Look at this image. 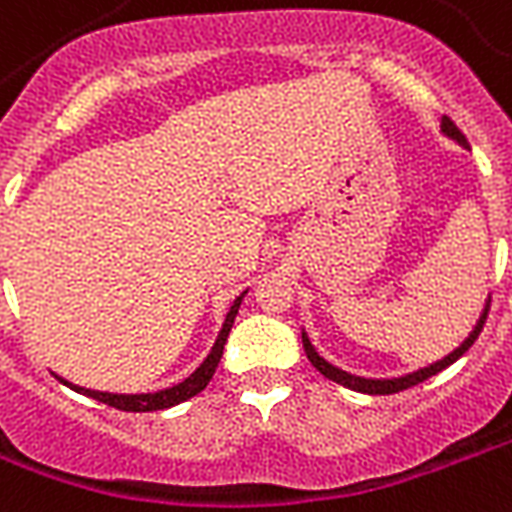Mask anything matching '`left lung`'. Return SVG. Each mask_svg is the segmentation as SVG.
<instances>
[{
	"mask_svg": "<svg viewBox=\"0 0 512 512\" xmlns=\"http://www.w3.org/2000/svg\"><path fill=\"white\" fill-rule=\"evenodd\" d=\"M440 131H443V136H448V139H454L459 147H467V139H464L462 131L454 126V120L443 117V120H440ZM489 303H491V298L486 300L483 314L478 317V322H475L473 333L467 335V338H464V341L459 343L454 351H451V354H446L443 360L432 362V365H427V368H419V370H413V373H405V376H397V378H365V376H354V373H346V370L335 368V365H330L325 357H319V351L311 346V341H308L306 330H303V349H306V357L311 360V365H314V368H317L322 376L330 378V381H335V384L346 386V389H354V392H362V395H395V392H403V389H411V386L421 384V381H427V378L438 376L440 370H446L448 365H454V362L462 357L464 351L473 346L475 338L481 335L483 322H486V314H489Z\"/></svg>",
	"mask_w": 512,
	"mask_h": 512,
	"instance_id": "left-lung-1",
	"label": "left lung"
}]
</instances>
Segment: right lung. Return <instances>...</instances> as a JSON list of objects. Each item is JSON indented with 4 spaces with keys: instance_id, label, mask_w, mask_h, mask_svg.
<instances>
[{
    "instance_id": "1",
    "label": "right lung",
    "mask_w": 512,
    "mask_h": 512,
    "mask_svg": "<svg viewBox=\"0 0 512 512\" xmlns=\"http://www.w3.org/2000/svg\"><path fill=\"white\" fill-rule=\"evenodd\" d=\"M244 295H247V290L233 300V306H230V311L225 314V322H222L220 335H217L212 351L206 354V360L201 362V365H198V368H195L185 381H179V384L169 386V389H158V392H147V395H115V392H96V389H85V386L69 384V381L61 376L56 378L61 381V384L69 386V389H74V392H80V395L85 397H93V400H99V403L104 405H112V408H117V411L147 413V411H163V408H171V405L185 403V400L198 395L201 389H206V384L212 381L214 370H217V365H220L222 351H225V341H228L230 327H233V319H236V314H239V306H241V300H244Z\"/></svg>"
}]
</instances>
